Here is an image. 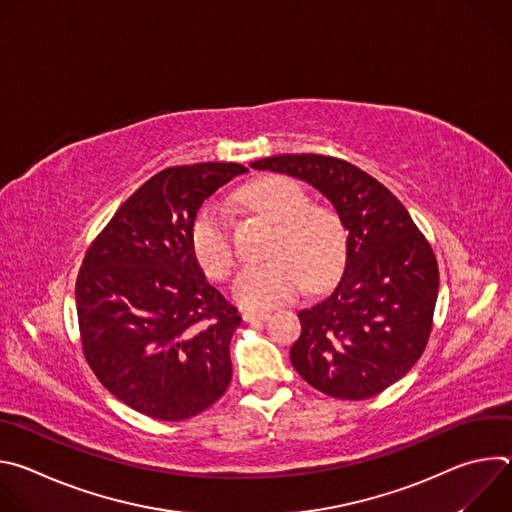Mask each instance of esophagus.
Listing matches in <instances>:
<instances>
[{"mask_svg": "<svg viewBox=\"0 0 512 512\" xmlns=\"http://www.w3.org/2000/svg\"><path fill=\"white\" fill-rule=\"evenodd\" d=\"M269 318L267 312H243V320L245 322H265Z\"/></svg>", "mask_w": 512, "mask_h": 512, "instance_id": "34e87169", "label": "esophagus"}]
</instances>
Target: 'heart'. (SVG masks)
<instances>
[{"instance_id": "heart-1", "label": "heart", "mask_w": 512, "mask_h": 512, "mask_svg": "<svg viewBox=\"0 0 512 512\" xmlns=\"http://www.w3.org/2000/svg\"><path fill=\"white\" fill-rule=\"evenodd\" d=\"M241 200L277 223L269 259L247 267L233 285V300L247 310H267L294 300L308 285L324 289L342 271L346 231L340 216L310 204L300 182L263 176L241 190ZM188 241L194 259L212 279H227L235 269V247L223 208L204 202L194 214Z\"/></svg>"}]
</instances>
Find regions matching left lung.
<instances>
[{
    "label": "left lung",
    "mask_w": 512,
    "mask_h": 512,
    "mask_svg": "<svg viewBox=\"0 0 512 512\" xmlns=\"http://www.w3.org/2000/svg\"><path fill=\"white\" fill-rule=\"evenodd\" d=\"M300 178L336 208L346 267L332 294L298 314L294 369L334 399L360 401L405 377L433 326L440 271L399 198L360 168L318 154H281L251 164Z\"/></svg>",
    "instance_id": "obj_1"
}]
</instances>
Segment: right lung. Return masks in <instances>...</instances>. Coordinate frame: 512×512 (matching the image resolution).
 <instances>
[{"label": "right lung", "mask_w": 512, "mask_h": 512, "mask_svg": "<svg viewBox=\"0 0 512 512\" xmlns=\"http://www.w3.org/2000/svg\"><path fill=\"white\" fill-rule=\"evenodd\" d=\"M245 172L233 162L158 172L83 259L75 298L85 358L109 393L152 419H190L231 383L241 316L206 281L188 229L202 202Z\"/></svg>", "instance_id": "1"}]
</instances>
